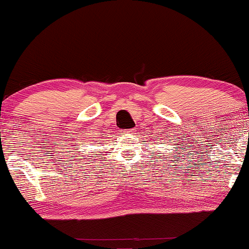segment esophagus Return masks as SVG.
<instances>
[{
    "instance_id": "1",
    "label": "esophagus",
    "mask_w": 249,
    "mask_h": 249,
    "mask_svg": "<svg viewBox=\"0 0 249 249\" xmlns=\"http://www.w3.org/2000/svg\"><path fill=\"white\" fill-rule=\"evenodd\" d=\"M123 132H125V133H132V132H133V128H130V130H124V131H123Z\"/></svg>"
}]
</instances>
